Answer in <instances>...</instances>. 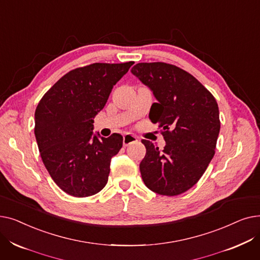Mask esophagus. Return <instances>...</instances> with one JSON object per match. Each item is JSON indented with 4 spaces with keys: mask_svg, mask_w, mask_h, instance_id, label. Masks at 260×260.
Segmentation results:
<instances>
[{
    "mask_svg": "<svg viewBox=\"0 0 260 260\" xmlns=\"http://www.w3.org/2000/svg\"><path fill=\"white\" fill-rule=\"evenodd\" d=\"M137 140L138 139H137V137H136V136H134L132 134H125L124 137H123V145L127 146V145L136 142Z\"/></svg>",
    "mask_w": 260,
    "mask_h": 260,
    "instance_id": "esophagus-1",
    "label": "esophagus"
}]
</instances>
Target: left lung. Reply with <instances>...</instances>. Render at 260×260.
Segmentation results:
<instances>
[{
	"instance_id": "left-lung-1",
	"label": "left lung",
	"mask_w": 260,
	"mask_h": 260,
	"mask_svg": "<svg viewBox=\"0 0 260 260\" xmlns=\"http://www.w3.org/2000/svg\"><path fill=\"white\" fill-rule=\"evenodd\" d=\"M131 72L153 91L157 103L149 119L163 128L166 140L162 151L142 140L143 182L159 195L182 194L198 182L214 157L220 131L218 104L195 77L175 65L138 63Z\"/></svg>"
}]
</instances>
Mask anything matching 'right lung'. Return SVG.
<instances>
[{
    "label": "right lung",
    "instance_id": "add662e5",
    "mask_svg": "<svg viewBox=\"0 0 260 260\" xmlns=\"http://www.w3.org/2000/svg\"><path fill=\"white\" fill-rule=\"evenodd\" d=\"M133 64L93 63L76 68L39 102L35 135L40 155L52 180L65 193L88 197L106 185L111 160L122 147L123 137L94 134L93 118Z\"/></svg>",
    "mask_w": 260,
    "mask_h": 260
}]
</instances>
